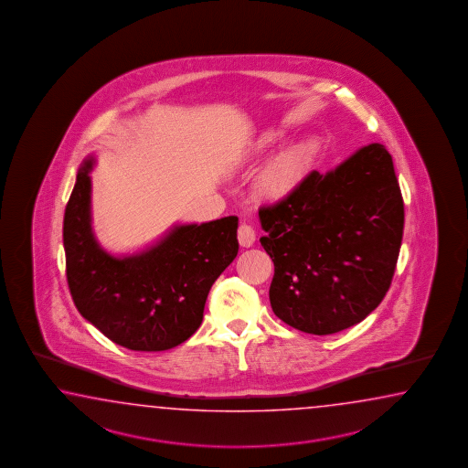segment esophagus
Wrapping results in <instances>:
<instances>
[{
    "label": "esophagus",
    "mask_w": 468,
    "mask_h": 468,
    "mask_svg": "<svg viewBox=\"0 0 468 468\" xmlns=\"http://www.w3.org/2000/svg\"><path fill=\"white\" fill-rule=\"evenodd\" d=\"M238 239L239 244H240L242 248H250V246L254 244V240H256V230L252 229V226L242 222V224L239 226Z\"/></svg>",
    "instance_id": "34e87169"
}]
</instances>
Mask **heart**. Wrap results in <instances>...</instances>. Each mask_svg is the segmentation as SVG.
Returning a JSON list of instances; mask_svg holds the SVG:
<instances>
[{"instance_id":"b5f03b06","label":"heart","mask_w":468,"mask_h":468,"mask_svg":"<svg viewBox=\"0 0 468 468\" xmlns=\"http://www.w3.org/2000/svg\"><path fill=\"white\" fill-rule=\"evenodd\" d=\"M279 133H268L256 144V150H268L278 144ZM311 162V154L306 147L296 145L279 154L271 160L266 169L259 176V189L269 197H284L298 186L304 177Z\"/></svg>"}]
</instances>
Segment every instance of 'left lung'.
I'll return each mask as SVG.
<instances>
[{
	"label": "left lung",
	"mask_w": 468,
	"mask_h": 468,
	"mask_svg": "<svg viewBox=\"0 0 468 468\" xmlns=\"http://www.w3.org/2000/svg\"><path fill=\"white\" fill-rule=\"evenodd\" d=\"M274 262L279 319L309 335L355 326L385 298L397 268L405 207L393 160L369 144L326 174L313 170L288 197L259 209Z\"/></svg>",
	"instance_id": "1"
}]
</instances>
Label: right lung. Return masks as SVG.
Instances as JSON below:
<instances>
[{"mask_svg":"<svg viewBox=\"0 0 468 468\" xmlns=\"http://www.w3.org/2000/svg\"><path fill=\"white\" fill-rule=\"evenodd\" d=\"M93 164V155L83 160L63 219L73 303L123 348H174L199 329L214 281L238 256V218L176 226L139 254L115 258L91 229Z\"/></svg>","mask_w":468,"mask_h":468,"instance_id":"1","label":"right lung"}]
</instances>
